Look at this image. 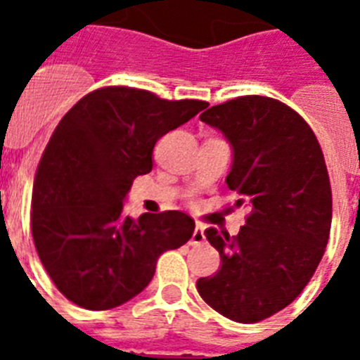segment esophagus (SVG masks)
Returning a JSON list of instances; mask_svg holds the SVG:
<instances>
[{
	"label": "esophagus",
	"mask_w": 360,
	"mask_h": 360,
	"mask_svg": "<svg viewBox=\"0 0 360 360\" xmlns=\"http://www.w3.org/2000/svg\"><path fill=\"white\" fill-rule=\"evenodd\" d=\"M205 240V236H203V229L200 227V225H196L195 227V232H193V236H191V245H200L202 241Z\"/></svg>",
	"instance_id": "obj_1"
}]
</instances>
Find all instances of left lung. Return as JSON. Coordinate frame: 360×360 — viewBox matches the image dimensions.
Segmentation results:
<instances>
[{"mask_svg": "<svg viewBox=\"0 0 360 360\" xmlns=\"http://www.w3.org/2000/svg\"><path fill=\"white\" fill-rule=\"evenodd\" d=\"M200 120L231 144L225 182L250 212L238 236L205 231L221 265L196 288L227 319L257 323L288 307L319 265L332 227L328 171L310 126L276 98H232Z\"/></svg>", "mask_w": 360, "mask_h": 360, "instance_id": "1", "label": "left lung"}]
</instances>
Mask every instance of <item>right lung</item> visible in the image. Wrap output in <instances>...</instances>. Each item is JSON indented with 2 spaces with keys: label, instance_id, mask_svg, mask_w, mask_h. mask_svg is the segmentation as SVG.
<instances>
[{
  "label": "right lung",
  "instance_id": "right-lung-1",
  "mask_svg": "<svg viewBox=\"0 0 360 360\" xmlns=\"http://www.w3.org/2000/svg\"><path fill=\"white\" fill-rule=\"evenodd\" d=\"M207 108L148 90L108 86L84 95L57 124L32 193V236L44 270L66 299L110 310L141 294L162 252L191 240L180 211L122 214L136 176L153 167L160 136Z\"/></svg>",
  "mask_w": 360,
  "mask_h": 360
}]
</instances>
